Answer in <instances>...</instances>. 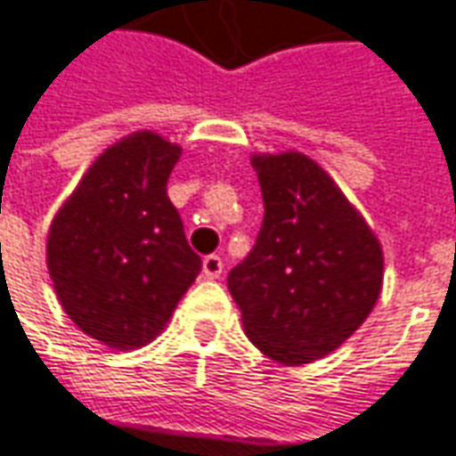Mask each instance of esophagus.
Instances as JSON below:
<instances>
[{"instance_id": "1", "label": "esophagus", "mask_w": 456, "mask_h": 456, "mask_svg": "<svg viewBox=\"0 0 456 456\" xmlns=\"http://www.w3.org/2000/svg\"><path fill=\"white\" fill-rule=\"evenodd\" d=\"M202 274H205L208 280H217V277L223 274V259H220L217 254L205 256V259H202Z\"/></svg>"}]
</instances>
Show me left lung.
Listing matches in <instances>:
<instances>
[{
    "label": "left lung",
    "instance_id": "1",
    "mask_svg": "<svg viewBox=\"0 0 456 456\" xmlns=\"http://www.w3.org/2000/svg\"><path fill=\"white\" fill-rule=\"evenodd\" d=\"M264 220L228 272L243 329L269 359L310 364L338 349L372 313L382 248L326 171L303 153L254 156Z\"/></svg>",
    "mask_w": 456,
    "mask_h": 456
}]
</instances>
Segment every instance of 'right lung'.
Returning a JSON list of instances; mask_svg holds the SVG:
<instances>
[{
  "instance_id": "add662e5",
  "label": "right lung",
  "mask_w": 456,
  "mask_h": 456,
  "mask_svg": "<svg viewBox=\"0 0 456 456\" xmlns=\"http://www.w3.org/2000/svg\"><path fill=\"white\" fill-rule=\"evenodd\" d=\"M182 149L133 133L81 176L48 231L58 300L86 336L112 349L156 338L202 269L167 182Z\"/></svg>"
}]
</instances>
